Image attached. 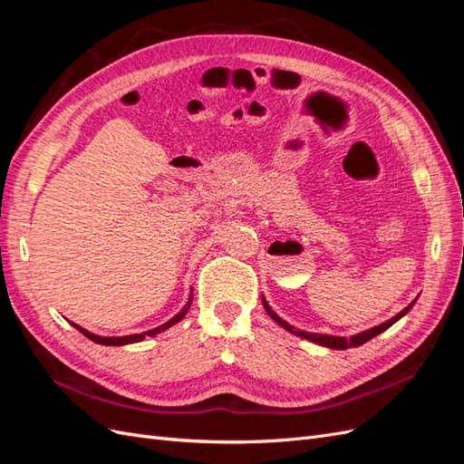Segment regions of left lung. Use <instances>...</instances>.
Masks as SVG:
<instances>
[{
    "label": "left lung",
    "mask_w": 464,
    "mask_h": 464,
    "mask_svg": "<svg viewBox=\"0 0 464 464\" xmlns=\"http://www.w3.org/2000/svg\"><path fill=\"white\" fill-rule=\"evenodd\" d=\"M416 302V300H414ZM414 302L412 304H409L404 307V310L401 312V314H397L395 317H391L389 321H385V323H382V325H377V327H372V329H368V331H363V333H358V334H354V336H350V339H344V336H333V334H319V333H307V331H300V329H296V327H292L290 323H286L285 319H280L273 310H271V305L265 302V298H263V305H265V310H266V314H269L280 327H285L288 333H294V334H298V336H302V339H307V341H312V343H315V344H321V346H327V348H334V350H346V348H353V346H360V344H363V343H368L370 339H373V336H377L379 333H383L385 329H389L392 323L395 321H399L402 315H406L411 312V307L414 305Z\"/></svg>",
    "instance_id": "8db88e82"
}]
</instances>
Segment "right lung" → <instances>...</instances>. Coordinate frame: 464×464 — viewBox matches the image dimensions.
Returning <instances> with one entry per match:
<instances>
[{
    "instance_id": "add662e5",
    "label": "right lung",
    "mask_w": 464,
    "mask_h": 464,
    "mask_svg": "<svg viewBox=\"0 0 464 464\" xmlns=\"http://www.w3.org/2000/svg\"><path fill=\"white\" fill-rule=\"evenodd\" d=\"M191 302H193V294H191V296H189L188 304L184 305V310H181L178 315H174L170 321L162 323L160 327H157V329H150V331H145V333H141V334H128V336H98V334H92V333H89L87 329H82V327L75 325V323H73V327H75L77 331H81L82 334H85L87 339H91L92 343H98V344H106V346H121V344H131V343H139V341H143L145 336H154V334H159V333L166 331L168 327L176 325V323H178V321H181V319H184V315L188 314V310H189Z\"/></svg>"
}]
</instances>
